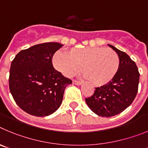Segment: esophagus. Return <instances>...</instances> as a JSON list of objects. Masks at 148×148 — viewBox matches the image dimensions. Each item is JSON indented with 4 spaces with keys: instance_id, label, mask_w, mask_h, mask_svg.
<instances>
[{
    "instance_id": "34e87169",
    "label": "esophagus",
    "mask_w": 148,
    "mask_h": 148,
    "mask_svg": "<svg viewBox=\"0 0 148 148\" xmlns=\"http://www.w3.org/2000/svg\"><path fill=\"white\" fill-rule=\"evenodd\" d=\"M73 83L74 84H76V85H81L82 84V82H79V81H76V80H73Z\"/></svg>"
}]
</instances>
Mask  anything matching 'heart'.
<instances>
[{"instance_id": "obj_1", "label": "heart", "mask_w": 148, "mask_h": 148, "mask_svg": "<svg viewBox=\"0 0 148 148\" xmlns=\"http://www.w3.org/2000/svg\"><path fill=\"white\" fill-rule=\"evenodd\" d=\"M53 64L65 77H71L82 68L84 76L92 84L103 86L113 80L119 68V58L115 51L104 47L72 48L58 51Z\"/></svg>"}]
</instances>
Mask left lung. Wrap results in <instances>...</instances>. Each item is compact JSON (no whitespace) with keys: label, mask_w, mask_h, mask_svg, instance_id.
I'll return each mask as SVG.
<instances>
[{"label":"left lung","mask_w":148,"mask_h":148,"mask_svg":"<svg viewBox=\"0 0 148 148\" xmlns=\"http://www.w3.org/2000/svg\"><path fill=\"white\" fill-rule=\"evenodd\" d=\"M119 58V68L113 79L95 87L93 95L85 99L90 109L99 116L110 117L127 108L138 92L139 73L136 63L127 54L108 44Z\"/></svg>","instance_id":"obj_1"}]
</instances>
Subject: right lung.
<instances>
[{"mask_svg":"<svg viewBox=\"0 0 148 148\" xmlns=\"http://www.w3.org/2000/svg\"><path fill=\"white\" fill-rule=\"evenodd\" d=\"M44 43L23 49L11 63L9 78L13 99L23 111L35 116L56 112L62 103L64 90L72 81L53 66L52 58L62 47Z\"/></svg>","mask_w":148,"mask_h":148,"instance_id":"add662e5","label":"right lung"}]
</instances>
